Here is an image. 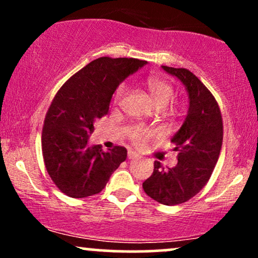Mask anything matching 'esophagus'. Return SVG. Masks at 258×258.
<instances>
[{"label": "esophagus", "mask_w": 258, "mask_h": 258, "mask_svg": "<svg viewBox=\"0 0 258 258\" xmlns=\"http://www.w3.org/2000/svg\"><path fill=\"white\" fill-rule=\"evenodd\" d=\"M127 158L130 160H133V159H137L138 158V154L136 152H133V150L128 149V153H127Z\"/></svg>", "instance_id": "34e87169"}]
</instances>
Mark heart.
Masks as SVG:
<instances>
[{"mask_svg": "<svg viewBox=\"0 0 258 258\" xmlns=\"http://www.w3.org/2000/svg\"><path fill=\"white\" fill-rule=\"evenodd\" d=\"M146 86L149 91L150 97H152L154 104L156 109H165L170 104V102L173 98L174 90L172 85L170 82L165 81V80L159 78H149L146 81ZM126 93V86L121 85L117 87L116 92L114 96V103L119 104L121 99L123 98ZM153 132L149 130L144 128L143 126L135 125L128 130V138L136 146H144L149 139H152Z\"/></svg>", "mask_w": 258, "mask_h": 258, "instance_id": "1", "label": "heart"}]
</instances>
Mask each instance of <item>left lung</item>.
I'll list each match as a JSON object with an SVG mask.
<instances>
[{
  "mask_svg": "<svg viewBox=\"0 0 258 258\" xmlns=\"http://www.w3.org/2000/svg\"><path fill=\"white\" fill-rule=\"evenodd\" d=\"M162 69L185 86L189 110L184 123L171 139L178 162L172 168L154 162L153 174L144 180L143 189L158 203L173 206L191 199L209 182L220 158L223 121L217 100L193 73L165 65Z\"/></svg>",
  "mask_w": 258,
  "mask_h": 258,
  "instance_id": "8db88e82",
  "label": "left lung"
}]
</instances>
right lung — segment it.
Listing matches in <instances>:
<instances>
[{"label": "right lung", "mask_w": 258, "mask_h": 258, "mask_svg": "<svg viewBox=\"0 0 258 258\" xmlns=\"http://www.w3.org/2000/svg\"><path fill=\"white\" fill-rule=\"evenodd\" d=\"M146 64L136 58L100 57L59 88L44 117L41 144L47 172L61 193L70 198L100 193L126 160V148L103 152L100 146H88V137L94 121L108 114L117 86Z\"/></svg>", "instance_id": "right-lung-1"}]
</instances>
